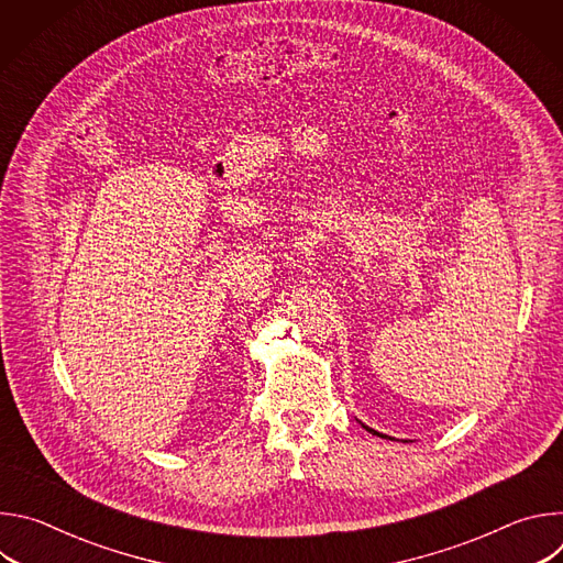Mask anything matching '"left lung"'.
<instances>
[{"label":"left lung","mask_w":563,"mask_h":563,"mask_svg":"<svg viewBox=\"0 0 563 563\" xmlns=\"http://www.w3.org/2000/svg\"><path fill=\"white\" fill-rule=\"evenodd\" d=\"M361 426H363V428H365V430H367V432H372V434H376V437H380V439H391V437H387V434H380V432H376V430H372V428H367V426H365V423H361ZM391 441H394V439H391Z\"/></svg>","instance_id":"8db88e82"}]
</instances>
